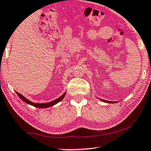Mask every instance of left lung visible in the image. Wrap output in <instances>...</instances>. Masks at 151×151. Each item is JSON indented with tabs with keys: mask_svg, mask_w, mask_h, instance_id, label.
Segmentation results:
<instances>
[{
	"mask_svg": "<svg viewBox=\"0 0 151 151\" xmlns=\"http://www.w3.org/2000/svg\"><path fill=\"white\" fill-rule=\"evenodd\" d=\"M99 99V98H98ZM101 101H102V102H107V103H115V102H112V101H107V100H102V99H100Z\"/></svg>",
	"mask_w": 151,
	"mask_h": 151,
	"instance_id": "left-lung-1",
	"label": "left lung"
}]
</instances>
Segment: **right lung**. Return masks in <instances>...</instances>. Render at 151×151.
<instances>
[{"label":"right lung","instance_id":"obj_1","mask_svg":"<svg viewBox=\"0 0 151 151\" xmlns=\"http://www.w3.org/2000/svg\"><path fill=\"white\" fill-rule=\"evenodd\" d=\"M16 94H17L18 96V97H19V98L21 99V100L23 101V102H24L28 104L32 105V106H34L35 107H37V108H40V109L48 108V107L54 106L55 104H56L59 102H60V101L63 100L64 98H65V96L66 95V92H65L60 97H59L58 98L55 99V100L51 101V102H47V103H35V102H32V101L29 100L28 99H27L25 97H24L22 94L19 93H18V92H16Z\"/></svg>","mask_w":151,"mask_h":151}]
</instances>
